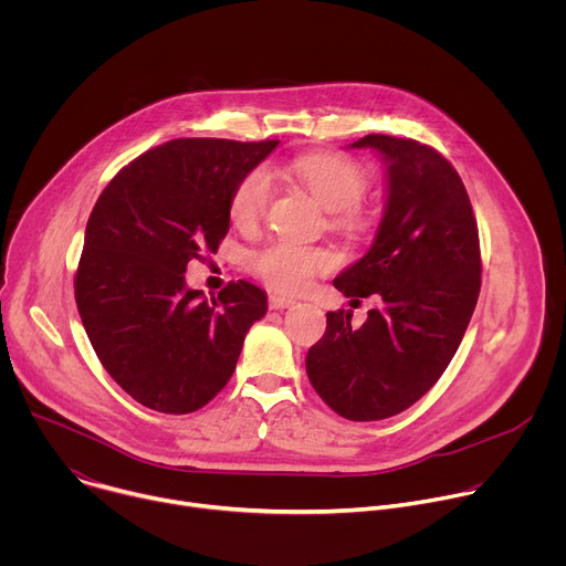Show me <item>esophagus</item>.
Instances as JSON below:
<instances>
[{
  "instance_id": "1",
  "label": "esophagus",
  "mask_w": 566,
  "mask_h": 566,
  "mask_svg": "<svg viewBox=\"0 0 566 566\" xmlns=\"http://www.w3.org/2000/svg\"><path fill=\"white\" fill-rule=\"evenodd\" d=\"M269 304H271V308H289V306L295 304V300L293 297H284V295H271Z\"/></svg>"
}]
</instances>
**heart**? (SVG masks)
<instances>
[{"label": "heart", "instance_id": "obj_1", "mask_svg": "<svg viewBox=\"0 0 566 566\" xmlns=\"http://www.w3.org/2000/svg\"><path fill=\"white\" fill-rule=\"evenodd\" d=\"M295 177L313 199L338 214L343 223L356 221L354 206L367 190L365 170L352 158L338 154H311L277 168ZM273 197V179L266 168L251 170L241 179L230 199V219L239 228L255 226ZM255 273L275 291L300 293L311 286L315 275L329 271L332 255L325 249L306 247L293 239H280L262 249L253 260Z\"/></svg>", "mask_w": 566, "mask_h": 566}]
</instances>
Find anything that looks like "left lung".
Listing matches in <instances>:
<instances>
[{
    "label": "left lung",
    "instance_id": "8db88e82",
    "mask_svg": "<svg viewBox=\"0 0 566 566\" xmlns=\"http://www.w3.org/2000/svg\"><path fill=\"white\" fill-rule=\"evenodd\" d=\"M349 147L380 156L387 199L371 249L334 286L378 295L380 308L360 327L352 311H329L306 374L340 417L380 421L415 406L457 354L481 286L479 234L463 181L437 149L385 134Z\"/></svg>",
    "mask_w": 566,
    "mask_h": 566
}]
</instances>
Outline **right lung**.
Returning a JSON list of instances; mask_svg holds the SVG:
<instances>
[{
    "label": "right lung",
    "instance_id": "right-lung-1",
    "mask_svg": "<svg viewBox=\"0 0 566 566\" xmlns=\"http://www.w3.org/2000/svg\"><path fill=\"white\" fill-rule=\"evenodd\" d=\"M280 140L177 138L147 149L98 197L75 273V304L107 374L140 406L190 415L230 380L266 293L230 282L217 297L186 269L217 251L237 184Z\"/></svg>",
    "mask_w": 566,
    "mask_h": 566
}]
</instances>
